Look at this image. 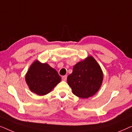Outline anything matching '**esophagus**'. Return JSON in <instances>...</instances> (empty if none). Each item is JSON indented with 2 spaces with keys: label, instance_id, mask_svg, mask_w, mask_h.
Instances as JSON below:
<instances>
[{
  "label": "esophagus",
  "instance_id": "obj_1",
  "mask_svg": "<svg viewBox=\"0 0 132 132\" xmlns=\"http://www.w3.org/2000/svg\"><path fill=\"white\" fill-rule=\"evenodd\" d=\"M67 76H62V79L64 81H66V80H67Z\"/></svg>",
  "mask_w": 132,
  "mask_h": 132
}]
</instances>
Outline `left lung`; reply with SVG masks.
<instances>
[{
  "instance_id": "obj_1",
  "label": "left lung",
  "mask_w": 132,
  "mask_h": 132,
  "mask_svg": "<svg viewBox=\"0 0 132 132\" xmlns=\"http://www.w3.org/2000/svg\"><path fill=\"white\" fill-rule=\"evenodd\" d=\"M103 80L102 68L92 56L76 64L72 73L67 77V83L73 93L82 98L95 94L102 86Z\"/></svg>"
}]
</instances>
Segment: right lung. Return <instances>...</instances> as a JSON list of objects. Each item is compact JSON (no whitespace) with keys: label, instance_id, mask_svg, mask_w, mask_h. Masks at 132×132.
I'll use <instances>...</instances> for the list:
<instances>
[{"label":"right lung","instance_id":"add662e5","mask_svg":"<svg viewBox=\"0 0 132 132\" xmlns=\"http://www.w3.org/2000/svg\"><path fill=\"white\" fill-rule=\"evenodd\" d=\"M25 80L30 91L38 95H44L61 82V77L48 64L41 63L37 59L30 65Z\"/></svg>","mask_w":132,"mask_h":132}]
</instances>
